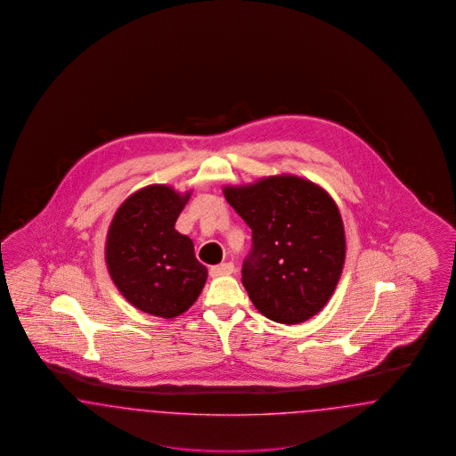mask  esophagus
<instances>
[{"label":"esophagus","mask_w":456,"mask_h":456,"mask_svg":"<svg viewBox=\"0 0 456 456\" xmlns=\"http://www.w3.org/2000/svg\"><path fill=\"white\" fill-rule=\"evenodd\" d=\"M234 273V265L232 263H222L217 266H212L210 268V274L212 276H222V274H232Z\"/></svg>","instance_id":"34e87169"}]
</instances>
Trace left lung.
<instances>
[{
	"instance_id": "obj_1",
	"label": "left lung",
	"mask_w": 456,
	"mask_h": 456,
	"mask_svg": "<svg viewBox=\"0 0 456 456\" xmlns=\"http://www.w3.org/2000/svg\"><path fill=\"white\" fill-rule=\"evenodd\" d=\"M222 191L253 231L242 285L256 309L287 326L319 314L346 259L345 224L334 199L321 184L290 173L225 184Z\"/></svg>"
}]
</instances>
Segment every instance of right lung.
<instances>
[{"instance_id":"obj_1","label":"right lung","mask_w":456,"mask_h":456,"mask_svg":"<svg viewBox=\"0 0 456 456\" xmlns=\"http://www.w3.org/2000/svg\"><path fill=\"white\" fill-rule=\"evenodd\" d=\"M191 190L154 183L128 195L110 222L105 263L130 305L173 319L200 297L208 272L195 257L193 240L175 224Z\"/></svg>"}]
</instances>
